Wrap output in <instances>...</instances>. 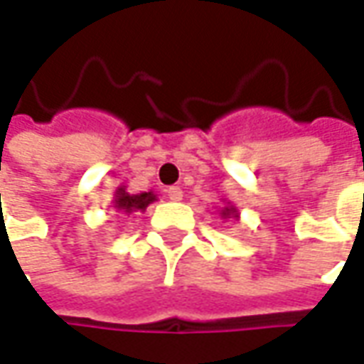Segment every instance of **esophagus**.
<instances>
[{"label":"esophagus","instance_id":"1","mask_svg":"<svg viewBox=\"0 0 364 364\" xmlns=\"http://www.w3.org/2000/svg\"><path fill=\"white\" fill-rule=\"evenodd\" d=\"M181 197L183 191L179 187H169V189H167V199H169V201H181Z\"/></svg>","mask_w":364,"mask_h":364}]
</instances>
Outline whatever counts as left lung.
<instances>
[{"label":"left lung","mask_w":364,"mask_h":364,"mask_svg":"<svg viewBox=\"0 0 364 364\" xmlns=\"http://www.w3.org/2000/svg\"><path fill=\"white\" fill-rule=\"evenodd\" d=\"M231 211H233V209H225L223 217H229V215H231ZM233 213H235V211H233Z\"/></svg>","instance_id":"obj_1"}]
</instances>
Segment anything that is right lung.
<instances>
[{
    "label": "right lung",
    "instance_id": "obj_1",
    "mask_svg": "<svg viewBox=\"0 0 364 364\" xmlns=\"http://www.w3.org/2000/svg\"><path fill=\"white\" fill-rule=\"evenodd\" d=\"M151 201H155V195L153 193H139V195H129L123 189L117 191V199H115V207L125 211V213H131L135 209H145Z\"/></svg>",
    "mask_w": 364,
    "mask_h": 364
}]
</instances>
